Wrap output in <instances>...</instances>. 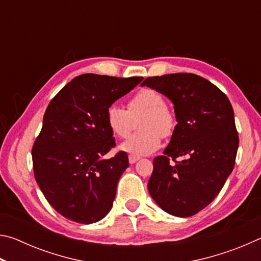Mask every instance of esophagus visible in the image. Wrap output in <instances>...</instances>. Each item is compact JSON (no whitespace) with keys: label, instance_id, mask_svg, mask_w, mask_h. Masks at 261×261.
Wrapping results in <instances>:
<instances>
[{"label":"esophagus","instance_id":"esophagus-1","mask_svg":"<svg viewBox=\"0 0 261 261\" xmlns=\"http://www.w3.org/2000/svg\"><path fill=\"white\" fill-rule=\"evenodd\" d=\"M139 160V156H135V155H129V162L131 163V165H134V163H136L137 161Z\"/></svg>","mask_w":261,"mask_h":261}]
</instances>
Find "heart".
I'll list each match as a JSON object with an SVG mask.
<instances>
[{"label": "heart", "instance_id": "heart-1", "mask_svg": "<svg viewBox=\"0 0 261 261\" xmlns=\"http://www.w3.org/2000/svg\"><path fill=\"white\" fill-rule=\"evenodd\" d=\"M140 131L129 137L121 149L131 155H146L155 152L161 145V137H170L176 126L175 115L166 106L163 95L153 88H143L127 101L126 110L116 105L106 113L109 130L118 138H126L138 120Z\"/></svg>", "mask_w": 261, "mask_h": 261}]
</instances>
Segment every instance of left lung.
I'll return each instance as SVG.
<instances>
[{"instance_id":"1","label":"left lung","mask_w":261,"mask_h":261,"mask_svg":"<svg viewBox=\"0 0 261 261\" xmlns=\"http://www.w3.org/2000/svg\"><path fill=\"white\" fill-rule=\"evenodd\" d=\"M141 85L169 98L177 121L163 155L153 160L148 192L167 213L189 218L214 200L235 166L240 138L231 103L194 73L148 77Z\"/></svg>"}]
</instances>
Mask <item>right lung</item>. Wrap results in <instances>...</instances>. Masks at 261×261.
Returning <instances> with one entry per match:
<instances>
[{"label":"right lung","mask_w":261,"mask_h":261,"mask_svg":"<svg viewBox=\"0 0 261 261\" xmlns=\"http://www.w3.org/2000/svg\"><path fill=\"white\" fill-rule=\"evenodd\" d=\"M143 79L85 73L48 105L32 148L33 171L47 201L64 218L90 224L112 210L129 160L123 151L102 159L116 146L106 113Z\"/></svg>","instance_id":"1"}]
</instances>
